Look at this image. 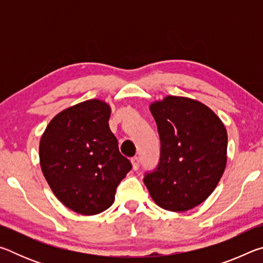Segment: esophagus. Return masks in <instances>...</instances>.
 <instances>
[{
  "label": "esophagus",
  "mask_w": 263,
  "mask_h": 263,
  "mask_svg": "<svg viewBox=\"0 0 263 263\" xmlns=\"http://www.w3.org/2000/svg\"><path fill=\"white\" fill-rule=\"evenodd\" d=\"M131 162H132V167H133V171H138V168H139V164H140V160L138 157H135L131 159Z\"/></svg>",
  "instance_id": "1"
}]
</instances>
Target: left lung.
Listing matches in <instances>:
<instances>
[{
    "label": "left lung",
    "instance_id": "8db88e82",
    "mask_svg": "<svg viewBox=\"0 0 263 263\" xmlns=\"http://www.w3.org/2000/svg\"><path fill=\"white\" fill-rule=\"evenodd\" d=\"M160 137V160L144 183L160 208L182 212L212 194L225 171L228 132L198 101L167 96L149 106Z\"/></svg>",
    "mask_w": 263,
    "mask_h": 263
}]
</instances>
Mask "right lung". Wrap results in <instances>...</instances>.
<instances>
[{"label": "right lung", "mask_w": 263, "mask_h": 263, "mask_svg": "<svg viewBox=\"0 0 263 263\" xmlns=\"http://www.w3.org/2000/svg\"><path fill=\"white\" fill-rule=\"evenodd\" d=\"M111 109L89 100L61 111L39 145L43 174L57 198L84 216L112 205L118 184L132 169L109 127Z\"/></svg>", "instance_id": "1"}]
</instances>
